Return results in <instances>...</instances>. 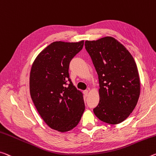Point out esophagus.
Listing matches in <instances>:
<instances>
[{
	"instance_id": "1",
	"label": "esophagus",
	"mask_w": 156,
	"mask_h": 156,
	"mask_svg": "<svg viewBox=\"0 0 156 156\" xmlns=\"http://www.w3.org/2000/svg\"><path fill=\"white\" fill-rule=\"evenodd\" d=\"M83 92H84V94H85V96H87L88 93H89V90H85Z\"/></svg>"
}]
</instances>
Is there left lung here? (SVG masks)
I'll list each match as a JSON object with an SVG mask.
<instances>
[{
	"label": "left lung",
	"mask_w": 156,
	"mask_h": 156,
	"mask_svg": "<svg viewBox=\"0 0 156 156\" xmlns=\"http://www.w3.org/2000/svg\"><path fill=\"white\" fill-rule=\"evenodd\" d=\"M85 48L98 76L99 103L94 113L101 121L118 124L130 115L140 94V80L134 58L112 37L85 41Z\"/></svg>",
	"instance_id": "left-lung-1"
}]
</instances>
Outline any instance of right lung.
Masks as SVG:
<instances>
[{"label":"right lung","instance_id":"1","mask_svg":"<svg viewBox=\"0 0 156 156\" xmlns=\"http://www.w3.org/2000/svg\"><path fill=\"white\" fill-rule=\"evenodd\" d=\"M83 44V40L54 41L37 56L31 67L32 100L44 122L59 132L75 128L85 111L83 93L73 85L69 74V63Z\"/></svg>","mask_w":156,"mask_h":156}]
</instances>
